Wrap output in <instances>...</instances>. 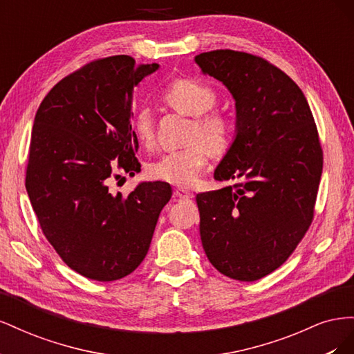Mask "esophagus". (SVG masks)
<instances>
[{"mask_svg":"<svg viewBox=\"0 0 354 354\" xmlns=\"http://www.w3.org/2000/svg\"><path fill=\"white\" fill-rule=\"evenodd\" d=\"M174 196H176V198H180V199H192L195 195L192 194V192L183 189V187H177V189L174 190Z\"/></svg>","mask_w":354,"mask_h":354,"instance_id":"obj_1","label":"esophagus"}]
</instances>
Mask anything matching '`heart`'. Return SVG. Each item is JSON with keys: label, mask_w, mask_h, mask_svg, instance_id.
<instances>
[{"label": "heart", "mask_w": 354, "mask_h": 354, "mask_svg": "<svg viewBox=\"0 0 354 354\" xmlns=\"http://www.w3.org/2000/svg\"><path fill=\"white\" fill-rule=\"evenodd\" d=\"M162 100L177 112L194 116L189 137L192 145L155 159L147 167L149 176L169 185L192 186L207 167L211 152L223 153L227 151L232 133L230 121L223 113L211 111L217 100L216 91L198 80L180 78L173 81L164 90ZM133 131L142 146L151 147L153 145V115L147 108L134 112Z\"/></svg>", "instance_id": "1"}]
</instances>
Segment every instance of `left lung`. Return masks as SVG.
Wrapping results in <instances>:
<instances>
[{
	"label": "left lung",
	"mask_w": 354,
	"mask_h": 354,
	"mask_svg": "<svg viewBox=\"0 0 354 354\" xmlns=\"http://www.w3.org/2000/svg\"><path fill=\"white\" fill-rule=\"evenodd\" d=\"M195 62L236 102V137L214 173L234 185L196 195L202 246L220 273L252 282L281 267L313 221L317 127L301 88L266 59L214 50Z\"/></svg>",
	"instance_id": "8db88e82"
}]
</instances>
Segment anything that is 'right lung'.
Listing matches in <instances>:
<instances>
[{
  "instance_id": "right-lung-1",
  "label": "right lung",
  "mask_w": 354,
  "mask_h": 354,
  "mask_svg": "<svg viewBox=\"0 0 354 354\" xmlns=\"http://www.w3.org/2000/svg\"><path fill=\"white\" fill-rule=\"evenodd\" d=\"M130 56L93 60L60 80L32 127L26 190L39 227L72 270L99 282L134 272L173 190L164 181L112 195L108 183L140 171L133 90L159 65Z\"/></svg>"
}]
</instances>
